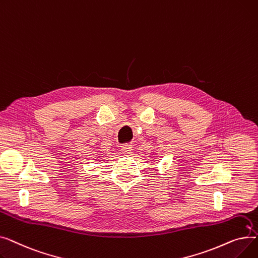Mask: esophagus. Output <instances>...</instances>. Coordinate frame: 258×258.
<instances>
[{
  "instance_id": "esophagus-1",
  "label": "esophagus",
  "mask_w": 258,
  "mask_h": 258,
  "mask_svg": "<svg viewBox=\"0 0 258 258\" xmlns=\"http://www.w3.org/2000/svg\"><path fill=\"white\" fill-rule=\"evenodd\" d=\"M121 153L124 156H131L132 154V146L131 145H123L121 147Z\"/></svg>"
}]
</instances>
